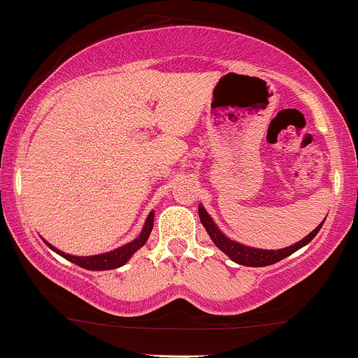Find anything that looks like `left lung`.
Here are the masks:
<instances>
[{
  "label": "left lung",
  "instance_id": "8db88e82",
  "mask_svg": "<svg viewBox=\"0 0 358 358\" xmlns=\"http://www.w3.org/2000/svg\"><path fill=\"white\" fill-rule=\"evenodd\" d=\"M199 217H200V222H202V225L205 227V231H207L208 236H210V239L213 241V244H215L222 252L227 254L234 262H237V264L241 266H248V268H264V266H271L274 264V262H279L281 259L291 256V254L296 252L298 249L305 248L306 244H310V242L315 239V236L320 232V229H322L324 222L323 220L315 231H311L305 239L296 242V244L289 245V248H285V249L269 250V249L249 248V245L241 244V242L229 239V237L225 236L219 227H217V224L213 222L212 217L208 215V212L205 210L202 203L199 205Z\"/></svg>",
  "mask_w": 358,
  "mask_h": 358
}]
</instances>
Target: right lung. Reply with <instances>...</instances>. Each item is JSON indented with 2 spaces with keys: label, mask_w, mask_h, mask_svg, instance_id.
<instances>
[{
  "label": "right lung",
  "mask_w": 358,
  "mask_h": 358,
  "mask_svg": "<svg viewBox=\"0 0 358 358\" xmlns=\"http://www.w3.org/2000/svg\"><path fill=\"white\" fill-rule=\"evenodd\" d=\"M153 220H155V212H150L145 225H143V231L139 232V236L136 237V239L127 242V244L121 245V248L109 250V252L96 254V256H72V254H65V252H62L60 249L53 248V245L48 244L45 239H43V242L53 250V252H57L59 256L65 257L67 261H71V262H73V264L80 266V268H84V269H89V271L117 269V268H121V266H124L126 262L133 257V254L146 244L148 237H150L151 231H153Z\"/></svg>",
  "instance_id": "obj_1"
}]
</instances>
